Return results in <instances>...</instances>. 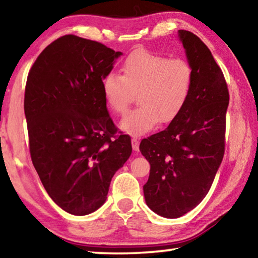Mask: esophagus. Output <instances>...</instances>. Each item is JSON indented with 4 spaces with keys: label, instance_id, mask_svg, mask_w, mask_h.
<instances>
[{
    "label": "esophagus",
    "instance_id": "34e87169",
    "mask_svg": "<svg viewBox=\"0 0 258 258\" xmlns=\"http://www.w3.org/2000/svg\"><path fill=\"white\" fill-rule=\"evenodd\" d=\"M131 141H132V148H133V150H134V151H139V145H140L139 140H138L137 138H132V140H131Z\"/></svg>",
    "mask_w": 258,
    "mask_h": 258
}]
</instances>
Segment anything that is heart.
I'll list each match as a JSON object with an SVG mask.
<instances>
[{
	"mask_svg": "<svg viewBox=\"0 0 258 258\" xmlns=\"http://www.w3.org/2000/svg\"><path fill=\"white\" fill-rule=\"evenodd\" d=\"M121 73V76L108 74L101 87L108 107L117 113L126 111L133 93L138 92L139 107L126 113L119 123V128L127 134H146L158 120H173L189 99L192 68L185 60L134 51L124 60Z\"/></svg>",
	"mask_w": 258,
	"mask_h": 258,
	"instance_id": "heart-1",
	"label": "heart"
}]
</instances>
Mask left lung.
I'll return each instance as SVG.
<instances>
[{"instance_id":"1","label":"left lung","mask_w":258,"mask_h":258,"mask_svg":"<svg viewBox=\"0 0 258 258\" xmlns=\"http://www.w3.org/2000/svg\"><path fill=\"white\" fill-rule=\"evenodd\" d=\"M177 34L192 68L189 99L167 127L140 143L150 164L146 203L166 218L184 215L208 194L223 159L229 106L228 86L212 52L191 32Z\"/></svg>"}]
</instances>
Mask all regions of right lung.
Masks as SVG:
<instances>
[{
    "mask_svg": "<svg viewBox=\"0 0 258 258\" xmlns=\"http://www.w3.org/2000/svg\"><path fill=\"white\" fill-rule=\"evenodd\" d=\"M123 54L64 35L43 50L25 90L30 157L51 199L83 216L106 203L111 178L132 154L131 138H113L101 83Z\"/></svg>",
    "mask_w": 258,
    "mask_h": 258,
    "instance_id": "right-lung-1",
    "label": "right lung"
}]
</instances>
